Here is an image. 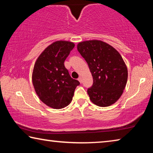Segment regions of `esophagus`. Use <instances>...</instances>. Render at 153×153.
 I'll return each instance as SVG.
<instances>
[{
	"mask_svg": "<svg viewBox=\"0 0 153 153\" xmlns=\"http://www.w3.org/2000/svg\"><path fill=\"white\" fill-rule=\"evenodd\" d=\"M77 79H78V81H79L80 83H82V77H79V78Z\"/></svg>",
	"mask_w": 153,
	"mask_h": 153,
	"instance_id": "34e87169",
	"label": "esophagus"
}]
</instances>
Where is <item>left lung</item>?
<instances>
[{"instance_id":"obj_1","label":"left lung","mask_w":153,"mask_h":153,"mask_svg":"<svg viewBox=\"0 0 153 153\" xmlns=\"http://www.w3.org/2000/svg\"><path fill=\"white\" fill-rule=\"evenodd\" d=\"M88 65L93 84L87 90L90 99L99 107H108L121 97L128 80V69L119 52L101 40L84 41L77 45Z\"/></svg>"}]
</instances>
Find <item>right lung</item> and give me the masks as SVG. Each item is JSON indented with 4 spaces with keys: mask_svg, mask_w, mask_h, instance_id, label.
<instances>
[{
    "mask_svg": "<svg viewBox=\"0 0 153 153\" xmlns=\"http://www.w3.org/2000/svg\"><path fill=\"white\" fill-rule=\"evenodd\" d=\"M74 46L69 41H56L45 49L34 64L33 86L41 101L51 108L59 109L70 104L79 85L64 65Z\"/></svg>",
    "mask_w": 153,
    "mask_h": 153,
    "instance_id": "1",
    "label": "right lung"
}]
</instances>
